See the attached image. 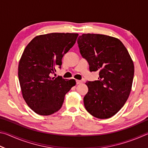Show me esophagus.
Here are the masks:
<instances>
[{
	"mask_svg": "<svg viewBox=\"0 0 148 148\" xmlns=\"http://www.w3.org/2000/svg\"><path fill=\"white\" fill-rule=\"evenodd\" d=\"M82 84V82L81 81V80H76V84Z\"/></svg>",
	"mask_w": 148,
	"mask_h": 148,
	"instance_id": "34e87169",
	"label": "esophagus"
}]
</instances>
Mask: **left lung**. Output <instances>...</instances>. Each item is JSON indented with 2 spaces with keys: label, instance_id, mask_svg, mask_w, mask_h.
I'll list each match as a JSON object with an SVG mask.
<instances>
[{
  "label": "left lung",
  "instance_id": "left-lung-1",
  "mask_svg": "<svg viewBox=\"0 0 148 148\" xmlns=\"http://www.w3.org/2000/svg\"><path fill=\"white\" fill-rule=\"evenodd\" d=\"M80 53L89 71H99V80L87 82L85 108L97 118L117 114L129 98L134 77V64L119 39L107 35L83 34L77 39Z\"/></svg>",
  "mask_w": 148,
  "mask_h": 148
}]
</instances>
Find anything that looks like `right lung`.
Masks as SVG:
<instances>
[{"label":"right lung","instance_id":"obj_1","mask_svg":"<svg viewBox=\"0 0 148 148\" xmlns=\"http://www.w3.org/2000/svg\"><path fill=\"white\" fill-rule=\"evenodd\" d=\"M77 33L53 32L37 36L26 46L18 66L23 97L37 114L49 116L61 108L64 96L76 85L62 76L51 77L61 69L62 58L76 43Z\"/></svg>","mask_w":148,"mask_h":148}]
</instances>
